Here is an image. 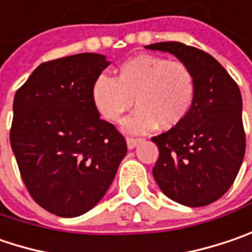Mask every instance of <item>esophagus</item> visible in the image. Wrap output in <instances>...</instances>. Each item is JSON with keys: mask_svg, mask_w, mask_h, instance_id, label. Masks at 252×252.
<instances>
[{"mask_svg": "<svg viewBox=\"0 0 252 252\" xmlns=\"http://www.w3.org/2000/svg\"><path fill=\"white\" fill-rule=\"evenodd\" d=\"M138 142H140L138 138H126V147H128L129 150H132V148H135V147L138 145Z\"/></svg>", "mask_w": 252, "mask_h": 252, "instance_id": "obj_1", "label": "esophagus"}]
</instances>
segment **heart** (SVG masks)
I'll return each instance as SVG.
<instances>
[{"label":"heart","mask_w":252,"mask_h":252,"mask_svg":"<svg viewBox=\"0 0 252 252\" xmlns=\"http://www.w3.org/2000/svg\"><path fill=\"white\" fill-rule=\"evenodd\" d=\"M195 78L178 61L156 55H138L123 63L115 78L101 74L93 84V101L99 114L120 121L135 98L138 108L124 120L126 132L142 134L180 126L195 101Z\"/></svg>","instance_id":"obj_1"}]
</instances>
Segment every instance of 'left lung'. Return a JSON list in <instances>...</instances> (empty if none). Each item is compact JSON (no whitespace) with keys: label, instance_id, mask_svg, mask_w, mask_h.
I'll return each mask as SVG.
<instances>
[{"label":"left lung","instance_id":"1","mask_svg":"<svg viewBox=\"0 0 252 252\" xmlns=\"http://www.w3.org/2000/svg\"><path fill=\"white\" fill-rule=\"evenodd\" d=\"M148 50L170 52L195 78V101L180 126L153 137L159 156L154 180L172 201L204 207L232 185L245 154L243 98L214 57L183 42H157Z\"/></svg>","mask_w":252,"mask_h":252}]
</instances>
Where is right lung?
Segmentation results:
<instances>
[{"label": "right lung", "instance_id": "obj_1", "mask_svg": "<svg viewBox=\"0 0 252 252\" xmlns=\"http://www.w3.org/2000/svg\"><path fill=\"white\" fill-rule=\"evenodd\" d=\"M108 65L94 52L58 58L15 93L11 148L30 195L51 214L72 218L95 207L126 154V138L93 101Z\"/></svg>", "mask_w": 252, "mask_h": 252}]
</instances>
